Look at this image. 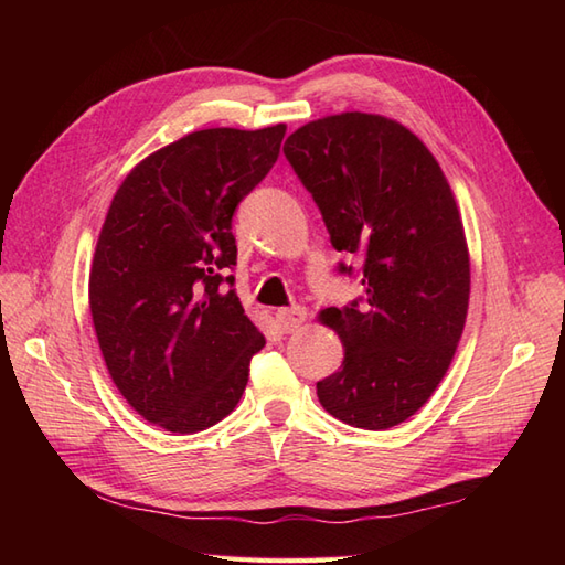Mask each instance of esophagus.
Here are the masks:
<instances>
[{"mask_svg": "<svg viewBox=\"0 0 565 565\" xmlns=\"http://www.w3.org/2000/svg\"><path fill=\"white\" fill-rule=\"evenodd\" d=\"M308 318V310L301 306H291V308H281L276 310V320H279V328L284 332H294L298 330L306 322Z\"/></svg>", "mask_w": 565, "mask_h": 565, "instance_id": "34e87169", "label": "esophagus"}]
</instances>
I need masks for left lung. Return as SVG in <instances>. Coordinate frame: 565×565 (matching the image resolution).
Wrapping results in <instances>:
<instances>
[{"mask_svg": "<svg viewBox=\"0 0 565 565\" xmlns=\"http://www.w3.org/2000/svg\"><path fill=\"white\" fill-rule=\"evenodd\" d=\"M284 152L334 249L364 257L362 306L318 316L344 344L318 401L344 425L391 429L431 398L463 334L471 257L461 211L435 154L388 116L316 118Z\"/></svg>", "mask_w": 565, "mask_h": 565, "instance_id": "obj_1", "label": "left lung"}]
</instances>
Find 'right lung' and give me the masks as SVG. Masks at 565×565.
<instances>
[{
	"instance_id": "right-lung-1",
	"label": "right lung",
	"mask_w": 565,
	"mask_h": 565,
	"mask_svg": "<svg viewBox=\"0 0 565 565\" xmlns=\"http://www.w3.org/2000/svg\"><path fill=\"white\" fill-rule=\"evenodd\" d=\"M284 124L194 130L140 160L116 189L89 269L99 350L134 411L194 435L243 398L264 334L223 279L233 213L279 158Z\"/></svg>"
}]
</instances>
